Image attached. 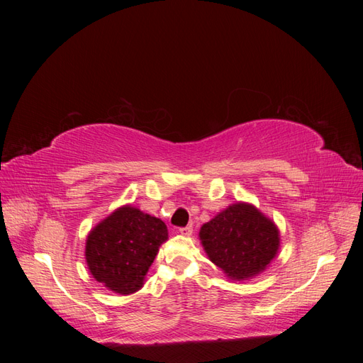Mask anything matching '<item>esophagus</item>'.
<instances>
[{
	"label": "esophagus",
	"mask_w": 363,
	"mask_h": 363,
	"mask_svg": "<svg viewBox=\"0 0 363 363\" xmlns=\"http://www.w3.org/2000/svg\"><path fill=\"white\" fill-rule=\"evenodd\" d=\"M179 233H180L182 236H191V235H192V227H191V225L183 227V228L179 230Z\"/></svg>",
	"instance_id": "1"
}]
</instances>
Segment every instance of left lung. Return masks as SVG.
I'll list each match as a JSON object with an SVG mask.
<instances>
[{"label": "left lung", "instance_id": "8db88e82", "mask_svg": "<svg viewBox=\"0 0 363 363\" xmlns=\"http://www.w3.org/2000/svg\"><path fill=\"white\" fill-rule=\"evenodd\" d=\"M200 240L208 260L233 281L265 271L280 248V232L256 206L239 201L201 225Z\"/></svg>", "mask_w": 363, "mask_h": 363}]
</instances>
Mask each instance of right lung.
<instances>
[{
	"label": "right lung",
	"instance_id": "add662e5",
	"mask_svg": "<svg viewBox=\"0 0 363 363\" xmlns=\"http://www.w3.org/2000/svg\"><path fill=\"white\" fill-rule=\"evenodd\" d=\"M167 240L168 228L162 219L130 204L121 206L87 235V269L108 291L119 295L138 292Z\"/></svg>",
	"mask_w": 363,
	"mask_h": 363
}]
</instances>
